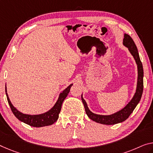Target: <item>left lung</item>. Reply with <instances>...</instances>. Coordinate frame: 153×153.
<instances>
[{
	"label": "left lung",
	"instance_id": "1",
	"mask_svg": "<svg viewBox=\"0 0 153 153\" xmlns=\"http://www.w3.org/2000/svg\"><path fill=\"white\" fill-rule=\"evenodd\" d=\"M123 44L128 48L131 55L135 59L136 63L137 65V89H136V92L133 97L131 100L129 102L126 106L121 109L120 111H117L112 115L109 116H102V115L95 114L91 112L87 105L85 100L83 99V96H81V100L83 101L84 105L85 110L88 116L91 120L96 123L107 124V125H112V124H116L120 123H123L128 118L131 113L133 111L135 108L137 106L140 100L142 98V95L143 93V88H144V82H143V77H144V70H143V65L142 62H141L139 53L136 46L135 42L133 40L130 36L128 34H124V37L123 39Z\"/></svg>",
	"mask_w": 153,
	"mask_h": 153
}]
</instances>
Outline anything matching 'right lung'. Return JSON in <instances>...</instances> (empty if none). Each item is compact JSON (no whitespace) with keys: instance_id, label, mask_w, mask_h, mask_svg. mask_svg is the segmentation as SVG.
<instances>
[{"instance_id":"1","label":"right lung","mask_w":153,"mask_h":153,"mask_svg":"<svg viewBox=\"0 0 153 153\" xmlns=\"http://www.w3.org/2000/svg\"><path fill=\"white\" fill-rule=\"evenodd\" d=\"M73 84H70L65 90H63L62 93L59 94V98L55 105H54L51 109L49 110L44 114H39V115H28L24 114L20 112L16 109L11 104L10 100H9V96L7 93V89L5 88V92L7 95V98L8 103L10 106L11 111L13 112L17 118L20 120L21 122L25 124H29L31 126L34 127H42V126H49L55 123L59 117V114L60 113L61 108H62V103L66 96L68 94L70 88Z\"/></svg>"}]
</instances>
